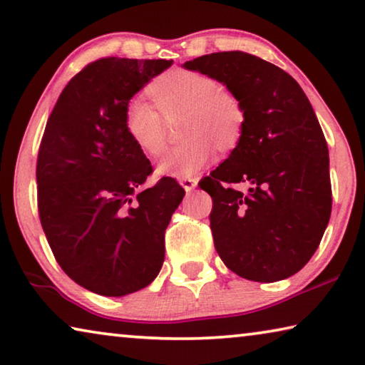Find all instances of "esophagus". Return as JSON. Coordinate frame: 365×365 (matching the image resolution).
<instances>
[{"label":"esophagus","mask_w":365,"mask_h":365,"mask_svg":"<svg viewBox=\"0 0 365 365\" xmlns=\"http://www.w3.org/2000/svg\"><path fill=\"white\" fill-rule=\"evenodd\" d=\"M180 185L185 188V192H192V190L196 188V185H198V180L196 178H192V177H185V178H180Z\"/></svg>","instance_id":"esophagus-1"}]
</instances>
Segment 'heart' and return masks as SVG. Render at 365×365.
I'll return each instance as SVG.
<instances>
[{
	"instance_id": "b5f03b06",
	"label": "heart",
	"mask_w": 365,
	"mask_h": 365,
	"mask_svg": "<svg viewBox=\"0 0 365 365\" xmlns=\"http://www.w3.org/2000/svg\"><path fill=\"white\" fill-rule=\"evenodd\" d=\"M150 106L133 101L125 108L126 135L148 158H160L165 151V120L182 117L183 144L165 155L159 172L185 178L200 172L212 159L214 148L230 153L245 133L247 112L242 101L210 74L175 68L159 74L146 86Z\"/></svg>"
}]
</instances>
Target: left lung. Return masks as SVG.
Here are the masks:
<instances>
[{
    "mask_svg": "<svg viewBox=\"0 0 365 365\" xmlns=\"http://www.w3.org/2000/svg\"><path fill=\"white\" fill-rule=\"evenodd\" d=\"M242 101L244 138L200 187L211 195L214 247L230 271L273 282L296 274L320 245L331 214L325 135L307 96L284 69L244 51L185 63ZM237 182H247L240 192Z\"/></svg>",
    "mask_w": 365,
    "mask_h": 365,
    "instance_id": "obj_1",
    "label": "left lung"
}]
</instances>
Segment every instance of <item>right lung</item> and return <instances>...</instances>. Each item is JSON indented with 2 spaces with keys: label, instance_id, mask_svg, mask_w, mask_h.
Instances as JSON below:
<instances>
[{
  "label": "right lung",
  "instance_id": "add662e5",
  "mask_svg": "<svg viewBox=\"0 0 365 365\" xmlns=\"http://www.w3.org/2000/svg\"><path fill=\"white\" fill-rule=\"evenodd\" d=\"M167 60L106 56L73 76L58 97L37 155V206L61 269L102 296L146 287L164 262L165 229L185 190L162 177L123 126L125 108Z\"/></svg>",
  "mask_w": 365,
  "mask_h": 365
}]
</instances>
